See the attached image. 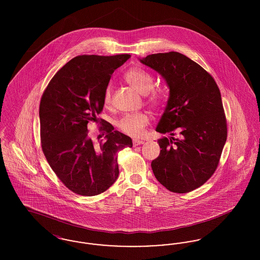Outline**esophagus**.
<instances>
[{"instance_id":"obj_1","label":"esophagus","mask_w":260,"mask_h":260,"mask_svg":"<svg viewBox=\"0 0 260 260\" xmlns=\"http://www.w3.org/2000/svg\"><path fill=\"white\" fill-rule=\"evenodd\" d=\"M143 143H144V141L141 140V139H134V141H133V144H134L135 147L140 145V144H143Z\"/></svg>"}]
</instances>
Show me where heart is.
<instances>
[{
    "label": "heart",
    "mask_w": 260,
    "mask_h": 260,
    "mask_svg": "<svg viewBox=\"0 0 260 260\" xmlns=\"http://www.w3.org/2000/svg\"><path fill=\"white\" fill-rule=\"evenodd\" d=\"M124 82L141 94H147V101L154 107H160L166 101V94L160 88H153L154 80L151 74L140 67H132L124 74ZM104 104L111 101V87H107L104 92ZM149 124L148 115L144 112L125 114L117 123L118 128L127 136L137 137L142 135Z\"/></svg>",
    "instance_id": "obj_1"
}]
</instances>
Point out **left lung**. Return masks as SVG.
<instances>
[{
    "label": "left lung",
    "mask_w": 260,
    "mask_h": 260,
    "mask_svg": "<svg viewBox=\"0 0 260 260\" xmlns=\"http://www.w3.org/2000/svg\"><path fill=\"white\" fill-rule=\"evenodd\" d=\"M140 61L160 73L170 87L156 131L178 136L158 140L161 150L151 162L153 173L169 191L191 192L216 171L227 139L220 90L209 72L182 53H155Z\"/></svg>",
    "instance_id": "obj_1"
}]
</instances>
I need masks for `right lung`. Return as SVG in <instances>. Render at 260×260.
Returning a JSON list of instances; mask_svg holds the SVG:
<instances>
[{
	"instance_id": "add662e5",
	"label": "right lung",
	"mask_w": 260,
	"mask_h": 260,
	"mask_svg": "<svg viewBox=\"0 0 260 260\" xmlns=\"http://www.w3.org/2000/svg\"><path fill=\"white\" fill-rule=\"evenodd\" d=\"M129 57L78 55L53 76L42 95L44 155L62 183L78 195L96 196L114 184L119 175L118 152L133 147L132 138L106 121L99 127L105 133L104 141H92L87 129L102 112L112 74Z\"/></svg>"
}]
</instances>
